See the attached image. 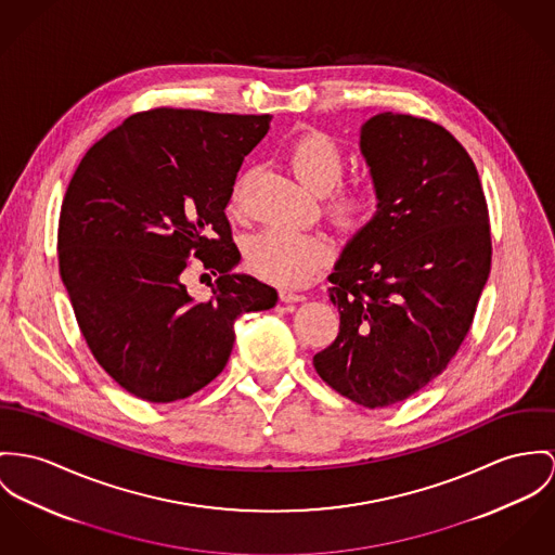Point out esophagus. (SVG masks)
<instances>
[{
  "instance_id": "1",
  "label": "esophagus",
  "mask_w": 555,
  "mask_h": 555,
  "mask_svg": "<svg viewBox=\"0 0 555 555\" xmlns=\"http://www.w3.org/2000/svg\"><path fill=\"white\" fill-rule=\"evenodd\" d=\"M281 299H283L285 304H298V301H304L306 296L298 294V292H292V289H281Z\"/></svg>"
}]
</instances>
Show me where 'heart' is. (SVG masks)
I'll return each mask as SVG.
<instances>
[{
    "instance_id": "heart-1",
    "label": "heart",
    "mask_w": 555,
    "mask_h": 555,
    "mask_svg": "<svg viewBox=\"0 0 555 555\" xmlns=\"http://www.w3.org/2000/svg\"><path fill=\"white\" fill-rule=\"evenodd\" d=\"M289 169L312 192H327L340 177L341 152L338 143L321 132L299 134L287 152ZM232 205L236 207V194ZM378 211V190L372 181L344 185L327 201V214L344 230L365 228ZM330 256V243L310 232L292 228H266L247 245V261L259 276L298 287L308 283Z\"/></svg>"
}]
</instances>
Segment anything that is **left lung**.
<instances>
[{
    "mask_svg": "<svg viewBox=\"0 0 555 555\" xmlns=\"http://www.w3.org/2000/svg\"><path fill=\"white\" fill-rule=\"evenodd\" d=\"M378 211L327 276L340 332L312 363L363 408L405 401L469 334L490 274L488 205L467 150L439 125L384 112L361 127Z\"/></svg>",
    "mask_w": 555,
    "mask_h": 555,
    "instance_id": "obj_1",
    "label": "left lung"
}]
</instances>
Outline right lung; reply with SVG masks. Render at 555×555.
<instances>
[{
    "mask_svg": "<svg viewBox=\"0 0 555 555\" xmlns=\"http://www.w3.org/2000/svg\"><path fill=\"white\" fill-rule=\"evenodd\" d=\"M272 116L158 107L128 116L86 152L59 217V272L96 363L130 395L171 403L221 374L234 321L276 289L232 274L225 217L236 172ZM198 256L218 276L196 302L180 272Z\"/></svg>",
    "mask_w": 555,
    "mask_h": 555,
    "instance_id": "obj_1",
    "label": "right lung"
}]
</instances>
